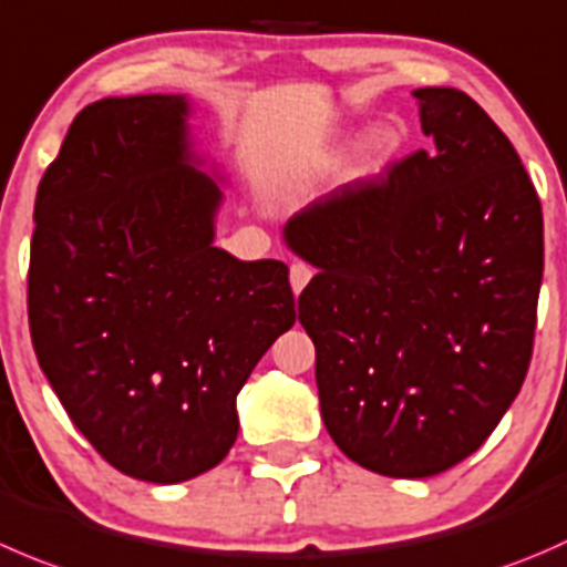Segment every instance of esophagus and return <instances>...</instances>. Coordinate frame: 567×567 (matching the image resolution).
<instances>
[{"label": "esophagus", "instance_id": "obj_1", "mask_svg": "<svg viewBox=\"0 0 567 567\" xmlns=\"http://www.w3.org/2000/svg\"><path fill=\"white\" fill-rule=\"evenodd\" d=\"M310 279H312V268L307 266V262H293V266H290V288H293V293H301Z\"/></svg>", "mask_w": 567, "mask_h": 567}]
</instances>
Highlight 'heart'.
<instances>
[{"mask_svg":"<svg viewBox=\"0 0 567 567\" xmlns=\"http://www.w3.org/2000/svg\"><path fill=\"white\" fill-rule=\"evenodd\" d=\"M399 146H401V135L395 126L390 124L377 126V130L368 132L365 141H362L360 146V168L365 174L379 172V168H384L390 161H393Z\"/></svg>","mask_w":567,"mask_h":567,"instance_id":"obj_1","label":"heart"}]
</instances>
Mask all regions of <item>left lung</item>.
<instances>
[{
    "mask_svg": "<svg viewBox=\"0 0 567 567\" xmlns=\"http://www.w3.org/2000/svg\"><path fill=\"white\" fill-rule=\"evenodd\" d=\"M423 135L388 172L285 224L318 268L299 296L321 417L373 474L474 454L518 395L543 282V210L509 137L457 87H417Z\"/></svg>",
    "mask_w": 567,
    "mask_h": 567,
    "instance_id": "8db88e82",
    "label": "left lung"
}]
</instances>
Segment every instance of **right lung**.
Listing matches in <instances>:
<instances>
[{
  "label": "right lung",
  "mask_w": 567,
  "mask_h": 567,
  "mask_svg": "<svg viewBox=\"0 0 567 567\" xmlns=\"http://www.w3.org/2000/svg\"><path fill=\"white\" fill-rule=\"evenodd\" d=\"M185 118L174 93L87 104L38 185L27 274L60 404L113 468L155 485L227 457L240 388L296 321L285 262L213 246L221 188Z\"/></svg>",
  "instance_id": "add662e5"
}]
</instances>
